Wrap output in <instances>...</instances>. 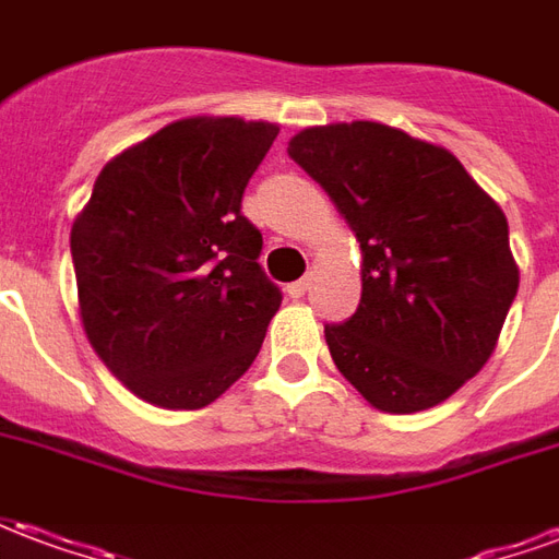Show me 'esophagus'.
Segmentation results:
<instances>
[{
    "label": "esophagus",
    "mask_w": 559,
    "mask_h": 559,
    "mask_svg": "<svg viewBox=\"0 0 559 559\" xmlns=\"http://www.w3.org/2000/svg\"><path fill=\"white\" fill-rule=\"evenodd\" d=\"M308 284H311L308 278L293 281V284H287V296H290V299H299V296H305V290H308Z\"/></svg>",
    "instance_id": "esophagus-1"
}]
</instances>
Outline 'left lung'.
Segmentation results:
<instances>
[{
	"label": "left lung",
	"instance_id": "left-lung-1",
	"mask_svg": "<svg viewBox=\"0 0 559 559\" xmlns=\"http://www.w3.org/2000/svg\"><path fill=\"white\" fill-rule=\"evenodd\" d=\"M287 152L362 251L359 308L326 326L338 371L377 411L437 407L491 359L515 299L503 209L449 148L380 122L305 128Z\"/></svg>",
	"mask_w": 559,
	"mask_h": 559
}]
</instances>
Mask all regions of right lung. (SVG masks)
<instances>
[{"label": "right lung", "instance_id": "1", "mask_svg": "<svg viewBox=\"0 0 559 559\" xmlns=\"http://www.w3.org/2000/svg\"><path fill=\"white\" fill-rule=\"evenodd\" d=\"M278 126L194 116L104 164L71 227L83 332L138 399L200 411L251 368L281 290L242 194Z\"/></svg>", "mask_w": 559, "mask_h": 559}]
</instances>
